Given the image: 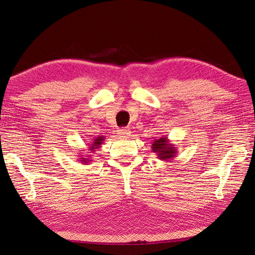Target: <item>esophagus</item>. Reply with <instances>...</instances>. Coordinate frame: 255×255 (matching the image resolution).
<instances>
[{
  "label": "esophagus",
  "instance_id": "1",
  "mask_svg": "<svg viewBox=\"0 0 255 255\" xmlns=\"http://www.w3.org/2000/svg\"><path fill=\"white\" fill-rule=\"evenodd\" d=\"M130 134V129L128 128H121L118 130V136L119 137H125V138H128Z\"/></svg>",
  "mask_w": 255,
  "mask_h": 255
}]
</instances>
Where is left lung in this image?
<instances>
[{
    "instance_id": "8db88e82",
    "label": "left lung",
    "mask_w": 255,
    "mask_h": 255,
    "mask_svg": "<svg viewBox=\"0 0 255 255\" xmlns=\"http://www.w3.org/2000/svg\"><path fill=\"white\" fill-rule=\"evenodd\" d=\"M152 152L157 155L158 159L168 161L173 159L177 154L176 146L169 141L167 136H163L159 139H155L151 145Z\"/></svg>"
}]
</instances>
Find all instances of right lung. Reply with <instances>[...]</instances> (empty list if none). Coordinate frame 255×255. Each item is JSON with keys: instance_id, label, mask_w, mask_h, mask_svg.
Masks as SVG:
<instances>
[{"instance_id": "add662e5", "label": "right lung", "mask_w": 255, "mask_h": 255, "mask_svg": "<svg viewBox=\"0 0 255 255\" xmlns=\"http://www.w3.org/2000/svg\"><path fill=\"white\" fill-rule=\"evenodd\" d=\"M104 140H105V137L104 136H98V137H96L94 140H92V142H90L89 144H87L88 145V151H90L89 153H95L99 148H101V144L104 142ZM90 156V154L89 155H87V156H82L81 155V158L79 159V161H81L82 164H84V165H88V163H90V161H92V159L91 158L88 159V157Z\"/></svg>"}]
</instances>
